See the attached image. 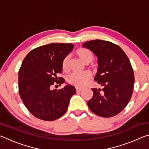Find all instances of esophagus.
<instances>
[{
    "label": "esophagus",
    "mask_w": 149,
    "mask_h": 149,
    "mask_svg": "<svg viewBox=\"0 0 149 149\" xmlns=\"http://www.w3.org/2000/svg\"><path fill=\"white\" fill-rule=\"evenodd\" d=\"M82 89H83L82 88H81V87H75V90H76L77 92H80Z\"/></svg>",
    "instance_id": "1"
}]
</instances>
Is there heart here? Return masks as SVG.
Masks as SVG:
<instances>
[{
    "mask_svg": "<svg viewBox=\"0 0 149 149\" xmlns=\"http://www.w3.org/2000/svg\"><path fill=\"white\" fill-rule=\"evenodd\" d=\"M75 54L81 61L85 64H89L94 59V54L93 52L86 48H79L76 51ZM69 58L66 56L63 60L62 70L63 71L67 72L68 70ZM93 66V65H92ZM91 78V73L89 71H85L81 73H72L67 77V81L70 84L74 85L77 87H82L87 84Z\"/></svg>",
    "mask_w": 149,
    "mask_h": 149,
    "instance_id": "heart-1",
    "label": "heart"
}]
</instances>
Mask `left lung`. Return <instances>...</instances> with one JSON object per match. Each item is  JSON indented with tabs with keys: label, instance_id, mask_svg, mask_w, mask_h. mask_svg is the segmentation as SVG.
<instances>
[{
	"label": "left lung",
	"instance_id": "obj_1",
	"mask_svg": "<svg viewBox=\"0 0 149 149\" xmlns=\"http://www.w3.org/2000/svg\"><path fill=\"white\" fill-rule=\"evenodd\" d=\"M83 47L98 58L95 81L102 87L92 88L93 95L87 102L88 107L99 116H114L124 109L133 94L135 77L130 60L118 45L110 41L92 40Z\"/></svg>",
	"mask_w": 149,
	"mask_h": 149
}]
</instances>
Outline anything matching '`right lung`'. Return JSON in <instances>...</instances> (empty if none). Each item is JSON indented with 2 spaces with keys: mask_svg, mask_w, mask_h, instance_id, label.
<instances>
[{
  "mask_svg": "<svg viewBox=\"0 0 149 149\" xmlns=\"http://www.w3.org/2000/svg\"><path fill=\"white\" fill-rule=\"evenodd\" d=\"M72 43H50L31 50L25 57L18 74L21 99L31 114L45 121H53L64 115L70 100L76 91L67 85L51 90L65 79L58 75L62 72V62L74 49Z\"/></svg>",
  "mask_w": 149,
  "mask_h": 149,
  "instance_id": "1",
  "label": "right lung"
}]
</instances>
